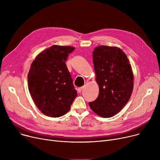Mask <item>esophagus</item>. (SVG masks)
I'll return each instance as SVG.
<instances>
[{
    "label": "esophagus",
    "instance_id": "1",
    "mask_svg": "<svg viewBox=\"0 0 160 160\" xmlns=\"http://www.w3.org/2000/svg\"><path fill=\"white\" fill-rule=\"evenodd\" d=\"M82 88H83L82 87L78 88V89H77V90H78V93H81V92H82Z\"/></svg>",
    "mask_w": 160,
    "mask_h": 160
}]
</instances>
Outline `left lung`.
I'll return each instance as SVG.
<instances>
[{
  "mask_svg": "<svg viewBox=\"0 0 160 160\" xmlns=\"http://www.w3.org/2000/svg\"><path fill=\"white\" fill-rule=\"evenodd\" d=\"M93 60L99 93L89 105L98 115L109 118L119 113L131 97L133 88L132 67L127 55L116 47H96Z\"/></svg>",
  "mask_w": 160,
  "mask_h": 160,
  "instance_id": "1",
  "label": "left lung"
}]
</instances>
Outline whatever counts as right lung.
I'll return each instance as SVG.
<instances>
[{
	"instance_id": "obj_1",
	"label": "right lung",
	"mask_w": 160,
	"mask_h": 160,
	"mask_svg": "<svg viewBox=\"0 0 160 160\" xmlns=\"http://www.w3.org/2000/svg\"><path fill=\"white\" fill-rule=\"evenodd\" d=\"M75 48L52 45L39 53L28 74L30 95L36 106L50 117L64 115L77 96L65 61Z\"/></svg>"
}]
</instances>
